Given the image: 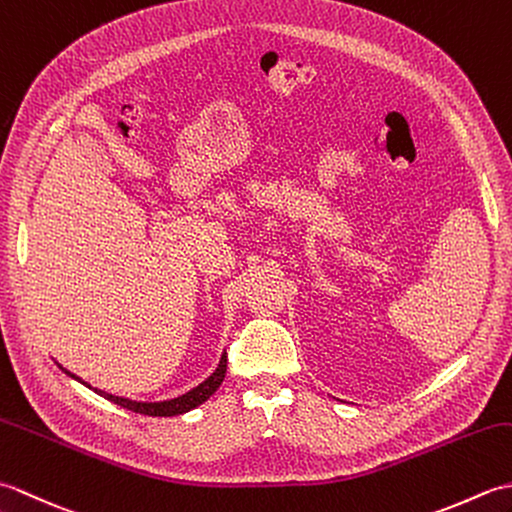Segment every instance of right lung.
Returning <instances> with one entry per match:
<instances>
[{
    "mask_svg": "<svg viewBox=\"0 0 512 512\" xmlns=\"http://www.w3.org/2000/svg\"><path fill=\"white\" fill-rule=\"evenodd\" d=\"M57 365H59V363H57ZM59 367H61V365H59ZM61 369H63V372L68 374L70 378L79 380L81 385L90 387L92 391H96V394L103 396L105 400L114 402V405H118V407L129 409V411H136V413H143V416L171 418V416H182V413H187V411H191V409H195V407H200L202 402L209 400V398L215 394V391L220 389L222 380H224V376H226V352H222V356H220V365L215 367V372H213L209 378H206V380H202V383H200L198 387L189 389L187 394H182V396H178V398L158 400V402H143V400H132V398H123V396L107 394V391H103V389H96V387L88 385V383H85V380H81V378L76 376V374L68 372V369H65V367H61Z\"/></svg>",
    "mask_w": 512,
    "mask_h": 512,
    "instance_id": "right-lung-1",
    "label": "right lung"
}]
</instances>
